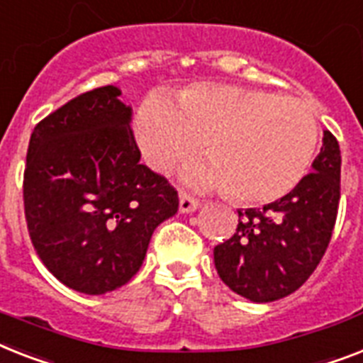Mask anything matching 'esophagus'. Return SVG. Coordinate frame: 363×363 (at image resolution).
<instances>
[{
    "label": "esophagus",
    "instance_id": "obj_1",
    "mask_svg": "<svg viewBox=\"0 0 363 363\" xmlns=\"http://www.w3.org/2000/svg\"><path fill=\"white\" fill-rule=\"evenodd\" d=\"M199 207H201V201H199V199L188 196V194H181V197H179V211L188 214V212L197 211Z\"/></svg>",
    "mask_w": 363,
    "mask_h": 363
}]
</instances>
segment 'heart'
<instances>
[{
  "label": "heart",
  "instance_id": "1",
  "mask_svg": "<svg viewBox=\"0 0 363 363\" xmlns=\"http://www.w3.org/2000/svg\"><path fill=\"white\" fill-rule=\"evenodd\" d=\"M141 155L169 173L199 149L184 181L203 190H229L242 203H270L298 186L313 162L319 125L304 102L278 93L223 84L181 91L175 106L149 99L135 115Z\"/></svg>",
  "mask_w": 363,
  "mask_h": 363
}]
</instances>
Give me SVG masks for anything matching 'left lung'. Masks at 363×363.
<instances>
[{
  "instance_id": "obj_1",
  "label": "left lung",
  "mask_w": 363,
  "mask_h": 363,
  "mask_svg": "<svg viewBox=\"0 0 363 363\" xmlns=\"http://www.w3.org/2000/svg\"><path fill=\"white\" fill-rule=\"evenodd\" d=\"M340 179V143L325 130L311 173L298 186L263 208L238 211L237 233L214 248V264L223 284L259 304L302 287L332 238Z\"/></svg>"
}]
</instances>
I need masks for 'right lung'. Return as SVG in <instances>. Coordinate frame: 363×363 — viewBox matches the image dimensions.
I'll list each match as a JSON object with an SVG mask.
<instances>
[{"instance_id": "right-lung-1", "label": "right lung", "mask_w": 363, "mask_h": 363, "mask_svg": "<svg viewBox=\"0 0 363 363\" xmlns=\"http://www.w3.org/2000/svg\"><path fill=\"white\" fill-rule=\"evenodd\" d=\"M113 85L69 100L35 126L23 208L35 252L67 287L104 294L140 270L155 229L179 211L166 177L140 164L132 108Z\"/></svg>"}]
</instances>
